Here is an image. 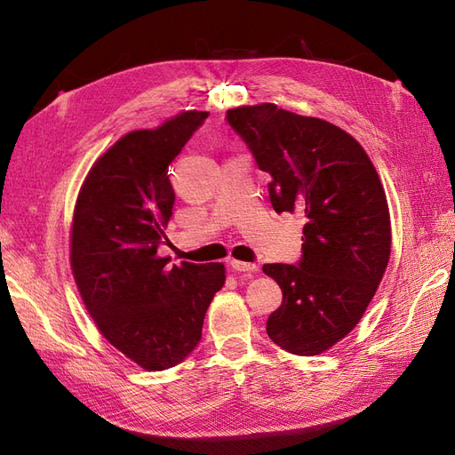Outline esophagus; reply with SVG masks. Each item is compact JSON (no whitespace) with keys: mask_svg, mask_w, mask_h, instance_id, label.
Wrapping results in <instances>:
<instances>
[{"mask_svg":"<svg viewBox=\"0 0 455 455\" xmlns=\"http://www.w3.org/2000/svg\"><path fill=\"white\" fill-rule=\"evenodd\" d=\"M233 271H243V273H254L258 271L256 264H251V261H241V259H231L229 261Z\"/></svg>","mask_w":455,"mask_h":455,"instance_id":"34e87169","label":"esophagus"}]
</instances>
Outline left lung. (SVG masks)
Masks as SVG:
<instances>
[{
	"label": "left lung",
	"mask_w": 455,
	"mask_h": 455,
	"mask_svg": "<svg viewBox=\"0 0 455 455\" xmlns=\"http://www.w3.org/2000/svg\"><path fill=\"white\" fill-rule=\"evenodd\" d=\"M258 164L269 172L275 212L306 218L298 264H266L283 304L267 336L288 353L319 355L361 321L387 267L391 220L379 176L363 146L332 123L275 104L228 109Z\"/></svg>",
	"instance_id": "1"
}]
</instances>
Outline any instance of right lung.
I'll use <instances>...</instances> for the list:
<instances>
[{
  "instance_id": "right-lung-1",
  "label": "right lung",
  "mask_w": 455,
  "mask_h": 455,
  "mask_svg": "<svg viewBox=\"0 0 455 455\" xmlns=\"http://www.w3.org/2000/svg\"><path fill=\"white\" fill-rule=\"evenodd\" d=\"M206 112L132 131L92 164L72 224V271L102 336L146 370H167L197 347L204 313L226 283L222 264L159 258L172 216L169 164Z\"/></svg>"
}]
</instances>
